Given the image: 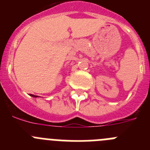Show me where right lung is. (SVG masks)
<instances>
[{"label": "right lung", "mask_w": 150, "mask_h": 150, "mask_svg": "<svg viewBox=\"0 0 150 150\" xmlns=\"http://www.w3.org/2000/svg\"><path fill=\"white\" fill-rule=\"evenodd\" d=\"M30 96L33 97V98H38V95H31V94H30Z\"/></svg>", "instance_id": "right-lung-1"}]
</instances>
